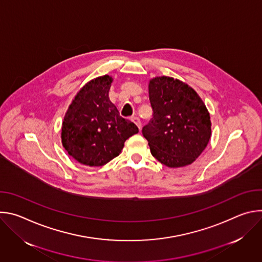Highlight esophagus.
Instances as JSON below:
<instances>
[{
    "label": "esophagus",
    "instance_id": "obj_1",
    "mask_svg": "<svg viewBox=\"0 0 262 262\" xmlns=\"http://www.w3.org/2000/svg\"><path fill=\"white\" fill-rule=\"evenodd\" d=\"M132 121L139 127V129H141V120H140L139 117H137V116L133 117V118H132Z\"/></svg>",
    "mask_w": 262,
    "mask_h": 262
}]
</instances>
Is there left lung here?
<instances>
[{
  "label": "left lung",
  "instance_id": "1",
  "mask_svg": "<svg viewBox=\"0 0 262 262\" xmlns=\"http://www.w3.org/2000/svg\"><path fill=\"white\" fill-rule=\"evenodd\" d=\"M152 118L143 126L151 155L170 168L192 164L207 146L211 135L208 111L186 84L169 77L149 82Z\"/></svg>",
  "mask_w": 262,
  "mask_h": 262
}]
</instances>
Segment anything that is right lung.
I'll return each mask as SVG.
<instances>
[{"label":"right lung","instance_id":"add662e5","mask_svg":"<svg viewBox=\"0 0 262 262\" xmlns=\"http://www.w3.org/2000/svg\"><path fill=\"white\" fill-rule=\"evenodd\" d=\"M113 79L103 76L87 83L69 105L62 124V144L79 163L99 167L121 152L124 142L139 132L122 118L108 99Z\"/></svg>","mask_w":262,"mask_h":262}]
</instances>
